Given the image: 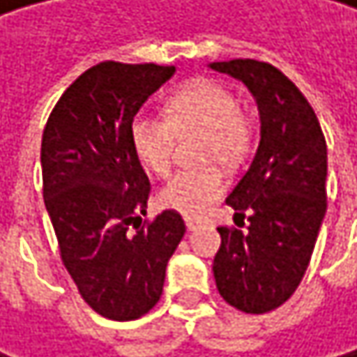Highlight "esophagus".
Returning <instances> with one entry per match:
<instances>
[{
	"instance_id": "34e87169",
	"label": "esophagus",
	"mask_w": 357,
	"mask_h": 357,
	"mask_svg": "<svg viewBox=\"0 0 357 357\" xmlns=\"http://www.w3.org/2000/svg\"><path fill=\"white\" fill-rule=\"evenodd\" d=\"M185 225H187V229L191 231V229H195V227H200L202 221H200V219H193V217H185Z\"/></svg>"
}]
</instances>
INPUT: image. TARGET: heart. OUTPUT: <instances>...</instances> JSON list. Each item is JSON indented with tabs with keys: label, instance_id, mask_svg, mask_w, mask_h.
<instances>
[{
	"label": "heart",
	"instance_id": "b5f03b06",
	"mask_svg": "<svg viewBox=\"0 0 357 357\" xmlns=\"http://www.w3.org/2000/svg\"><path fill=\"white\" fill-rule=\"evenodd\" d=\"M204 132L200 159L234 168L249 155L255 138L253 119L238 106L229 86L213 78H193L166 102V116L140 112L132 119L130 140L140 162L157 176H168L176 136ZM225 191L219 166L178 172L159 193L166 208L187 217L204 215Z\"/></svg>",
	"mask_w": 357,
	"mask_h": 357
}]
</instances>
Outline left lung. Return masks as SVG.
Here are the masks:
<instances>
[{"label": "left lung", "instance_id": "left-lung-1", "mask_svg": "<svg viewBox=\"0 0 357 357\" xmlns=\"http://www.w3.org/2000/svg\"><path fill=\"white\" fill-rule=\"evenodd\" d=\"M243 80L261 121L257 153L225 204L247 229L217 227L213 273L221 298L243 313H268L291 298L311 261L326 215L328 151L315 110L275 66L255 59L211 63Z\"/></svg>", "mask_w": 357, "mask_h": 357}]
</instances>
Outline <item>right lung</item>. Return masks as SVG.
Listing matches in <instances>:
<instances>
[{"label":"right lung","instance_id":"obj_1","mask_svg":"<svg viewBox=\"0 0 357 357\" xmlns=\"http://www.w3.org/2000/svg\"><path fill=\"white\" fill-rule=\"evenodd\" d=\"M174 66L102 61L52 108L42 134L44 204L66 271L102 317L130 321L164 291L166 266L185 234L176 211L146 215L149 176L130 126Z\"/></svg>","mask_w":357,"mask_h":357}]
</instances>
